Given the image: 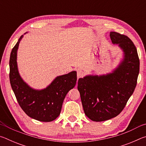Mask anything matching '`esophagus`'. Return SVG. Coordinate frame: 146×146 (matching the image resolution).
I'll return each mask as SVG.
<instances>
[{"label":"esophagus","mask_w":146,"mask_h":146,"mask_svg":"<svg viewBox=\"0 0 146 146\" xmlns=\"http://www.w3.org/2000/svg\"><path fill=\"white\" fill-rule=\"evenodd\" d=\"M76 74H77L78 78H81L83 77V76L84 75V72L82 70H78L76 71Z\"/></svg>","instance_id":"obj_1"}]
</instances>
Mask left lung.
<instances>
[{
	"label": "left lung",
	"instance_id": "1",
	"mask_svg": "<svg viewBox=\"0 0 146 146\" xmlns=\"http://www.w3.org/2000/svg\"><path fill=\"white\" fill-rule=\"evenodd\" d=\"M110 38L124 53L119 66L106 75H89L78 81L85 115L95 122L111 119L122 112L134 92L139 74L140 60L131 40L113 31Z\"/></svg>",
	"mask_w": 146,
	"mask_h": 146
}]
</instances>
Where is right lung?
<instances>
[{"label": "right lung", "mask_w": 146, "mask_h": 146, "mask_svg": "<svg viewBox=\"0 0 146 146\" xmlns=\"http://www.w3.org/2000/svg\"><path fill=\"white\" fill-rule=\"evenodd\" d=\"M19 41L12 49L9 58V80L17 102L26 114L41 122H51L60 115L63 101L68 91L75 86L76 72L57 76L48 87L35 90L21 78L17 64V51Z\"/></svg>", "instance_id": "obj_1"}]
</instances>
